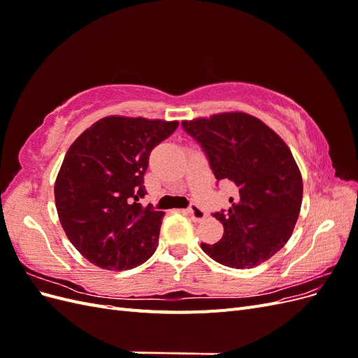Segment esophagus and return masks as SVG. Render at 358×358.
Segmentation results:
<instances>
[{
    "mask_svg": "<svg viewBox=\"0 0 358 358\" xmlns=\"http://www.w3.org/2000/svg\"><path fill=\"white\" fill-rule=\"evenodd\" d=\"M187 213L191 216V218L196 221V222H200V221H203V220H206V212L204 210H201L200 208H197V206H191V208H188L187 209Z\"/></svg>",
    "mask_w": 358,
    "mask_h": 358,
    "instance_id": "esophagus-1",
    "label": "esophagus"
}]
</instances>
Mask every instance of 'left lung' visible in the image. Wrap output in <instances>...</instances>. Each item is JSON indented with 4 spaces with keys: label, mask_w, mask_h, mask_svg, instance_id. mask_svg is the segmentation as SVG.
Returning a JSON list of instances; mask_svg holds the SVG:
<instances>
[{
    "label": "left lung",
    "mask_w": 358,
    "mask_h": 358,
    "mask_svg": "<svg viewBox=\"0 0 358 358\" xmlns=\"http://www.w3.org/2000/svg\"><path fill=\"white\" fill-rule=\"evenodd\" d=\"M182 127L200 143L216 180H230L237 189L231 208L213 213L224 225L222 239L201 249L229 267L264 263L285 246L300 213L303 182L289 148L242 112L183 121Z\"/></svg>",
    "instance_id": "obj_1"
}]
</instances>
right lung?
<instances>
[{
	"mask_svg": "<svg viewBox=\"0 0 358 358\" xmlns=\"http://www.w3.org/2000/svg\"><path fill=\"white\" fill-rule=\"evenodd\" d=\"M178 121L107 116L74 140L55 182L64 231L78 251L106 270L143 264L158 246L164 212L143 208L152 149Z\"/></svg>",
	"mask_w": 358,
	"mask_h": 358,
	"instance_id": "1",
	"label": "right lung"
}]
</instances>
